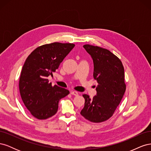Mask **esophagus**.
Instances as JSON below:
<instances>
[{
    "mask_svg": "<svg viewBox=\"0 0 151 151\" xmlns=\"http://www.w3.org/2000/svg\"><path fill=\"white\" fill-rule=\"evenodd\" d=\"M70 94H72V95H74V96H77L79 94L78 92H77V91H70Z\"/></svg>",
    "mask_w": 151,
    "mask_h": 151,
    "instance_id": "34e87169",
    "label": "esophagus"
}]
</instances>
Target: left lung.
<instances>
[{
    "label": "left lung",
    "instance_id": "8db88e82",
    "mask_svg": "<svg viewBox=\"0 0 151 151\" xmlns=\"http://www.w3.org/2000/svg\"><path fill=\"white\" fill-rule=\"evenodd\" d=\"M94 63L93 77L98 82L96 95L83 94L84 107L81 115L91 122L100 123L111 117L124 95L126 85L121 60L108 50L84 45Z\"/></svg>",
    "mask_w": 151,
    "mask_h": 151
}]
</instances>
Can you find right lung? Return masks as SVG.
I'll return each instance as SVG.
<instances>
[{"mask_svg":"<svg viewBox=\"0 0 151 151\" xmlns=\"http://www.w3.org/2000/svg\"><path fill=\"white\" fill-rule=\"evenodd\" d=\"M75 47L73 43L55 42L36 48L26 58L19 79L20 94L34 117L45 120L57 112L60 99L69 91L52 86L47 77L53 76L64 58Z\"/></svg>","mask_w":151,"mask_h":151,"instance_id":"add662e5","label":"right lung"}]
</instances>
